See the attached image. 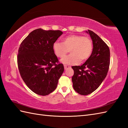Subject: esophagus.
I'll use <instances>...</instances> for the list:
<instances>
[{"instance_id": "esophagus-1", "label": "esophagus", "mask_w": 128, "mask_h": 128, "mask_svg": "<svg viewBox=\"0 0 128 128\" xmlns=\"http://www.w3.org/2000/svg\"><path fill=\"white\" fill-rule=\"evenodd\" d=\"M64 69H68V68H70V66H69V65H64Z\"/></svg>"}]
</instances>
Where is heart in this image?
<instances>
[{
    "instance_id": "1",
    "label": "heart",
    "mask_w": 128,
    "mask_h": 128,
    "mask_svg": "<svg viewBox=\"0 0 128 128\" xmlns=\"http://www.w3.org/2000/svg\"><path fill=\"white\" fill-rule=\"evenodd\" d=\"M70 50L71 54L60 60L65 65H76L80 61L84 62L90 57L93 51V44L90 38L80 35H70L62 39V42L56 41L53 50L58 57L62 58Z\"/></svg>"
}]
</instances>
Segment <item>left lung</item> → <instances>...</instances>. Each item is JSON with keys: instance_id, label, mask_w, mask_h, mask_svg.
Instances as JSON below:
<instances>
[{"instance_id": "left-lung-1", "label": "left lung", "mask_w": 128, "mask_h": 128, "mask_svg": "<svg viewBox=\"0 0 128 128\" xmlns=\"http://www.w3.org/2000/svg\"><path fill=\"white\" fill-rule=\"evenodd\" d=\"M93 41V51L81 66H73V87L77 93L86 96L99 87L108 74L110 62L108 46L93 31H86Z\"/></svg>"}]
</instances>
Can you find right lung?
Instances as JSON below:
<instances>
[{
	"mask_svg": "<svg viewBox=\"0 0 128 128\" xmlns=\"http://www.w3.org/2000/svg\"><path fill=\"white\" fill-rule=\"evenodd\" d=\"M63 34L60 30L32 32L20 44L17 57L20 75L27 87L40 96L54 91L64 72L63 64L58 63L53 44Z\"/></svg>",
	"mask_w": 128,
	"mask_h": 128,
	"instance_id": "obj_1",
	"label": "right lung"
}]
</instances>
